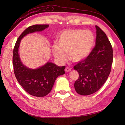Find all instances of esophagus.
Wrapping results in <instances>:
<instances>
[{"label": "esophagus", "mask_w": 125, "mask_h": 125, "mask_svg": "<svg viewBox=\"0 0 125 125\" xmlns=\"http://www.w3.org/2000/svg\"><path fill=\"white\" fill-rule=\"evenodd\" d=\"M65 72H69L70 71H71V68H70L69 67H67L65 68Z\"/></svg>", "instance_id": "1"}]
</instances>
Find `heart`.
Instances as JSON below:
<instances>
[{"label": "heart", "instance_id": "heart-1", "mask_svg": "<svg viewBox=\"0 0 125 125\" xmlns=\"http://www.w3.org/2000/svg\"><path fill=\"white\" fill-rule=\"evenodd\" d=\"M94 36L91 31L82 30L64 31L58 36L57 45L52 47L55 58L60 63L67 59L73 62H79L87 57L94 46Z\"/></svg>", "mask_w": 125, "mask_h": 125}]
</instances>
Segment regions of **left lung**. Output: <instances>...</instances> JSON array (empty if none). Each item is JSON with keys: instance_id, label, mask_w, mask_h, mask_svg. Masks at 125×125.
Returning a JSON list of instances; mask_svg holds the SVG:
<instances>
[{"instance_id": "left-lung-1", "label": "left lung", "mask_w": 125, "mask_h": 125, "mask_svg": "<svg viewBox=\"0 0 125 125\" xmlns=\"http://www.w3.org/2000/svg\"><path fill=\"white\" fill-rule=\"evenodd\" d=\"M95 45L87 57L74 65L79 77L74 86L81 95L91 94L97 91L109 76L113 62V49L106 34L98 26Z\"/></svg>"}]
</instances>
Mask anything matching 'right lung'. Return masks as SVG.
Returning <instances> with one entry per match:
<instances>
[{"label": "right lung", "instance_id": "1", "mask_svg": "<svg viewBox=\"0 0 125 125\" xmlns=\"http://www.w3.org/2000/svg\"><path fill=\"white\" fill-rule=\"evenodd\" d=\"M49 25H34L26 28L18 39L13 52L14 73L19 83L29 94L39 97L46 96L51 91L56 79L64 74L65 67H58L47 62L41 67L31 69L21 62L18 49L23 37L29 33L43 31Z\"/></svg>", "mask_w": 125, "mask_h": 125}]
</instances>
